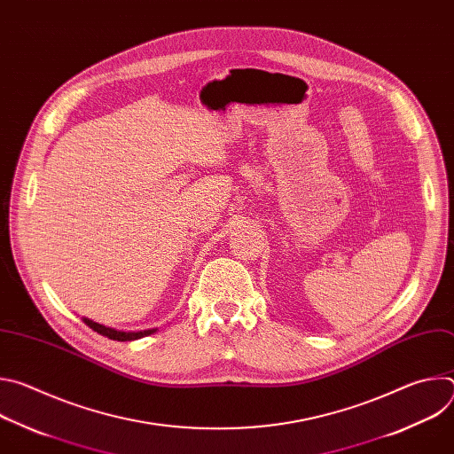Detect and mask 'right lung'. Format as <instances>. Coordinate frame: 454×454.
<instances>
[{"label": "right lung", "instance_id": "1", "mask_svg": "<svg viewBox=\"0 0 454 454\" xmlns=\"http://www.w3.org/2000/svg\"><path fill=\"white\" fill-rule=\"evenodd\" d=\"M82 321L86 323L90 329H93L95 333H98V334H102V336H106L109 340H114V341H135V340L151 336V334H154L158 331V329H147V331H138V333H123V331H116V329L100 325V323H97V321H93L90 317H82Z\"/></svg>", "mask_w": 454, "mask_h": 454}]
</instances>
